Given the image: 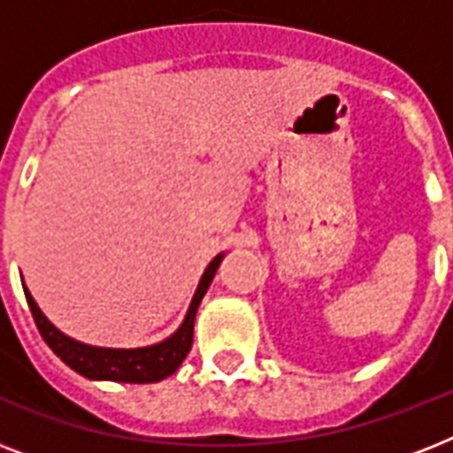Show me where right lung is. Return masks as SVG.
Segmentation results:
<instances>
[{
	"instance_id": "right-lung-1",
	"label": "right lung",
	"mask_w": 453,
	"mask_h": 453,
	"mask_svg": "<svg viewBox=\"0 0 453 453\" xmlns=\"http://www.w3.org/2000/svg\"><path fill=\"white\" fill-rule=\"evenodd\" d=\"M223 256L219 254L209 263V268L204 270V275L199 280V287L192 296L188 315H185L183 324L178 326L176 334H171L166 341L148 348H131V350H122V348H96V345H87L74 341V338L65 336L63 331H58L44 312L39 310L35 298L30 296L27 287L25 289V298L32 310L35 324H37L39 334L46 341V345L65 362L70 369H74L81 376L94 380H117V383H157V380L166 379L176 372L180 362L188 357V352L192 348V334H195V315L202 298H204L209 284H211L216 270H219Z\"/></svg>"
}]
</instances>
